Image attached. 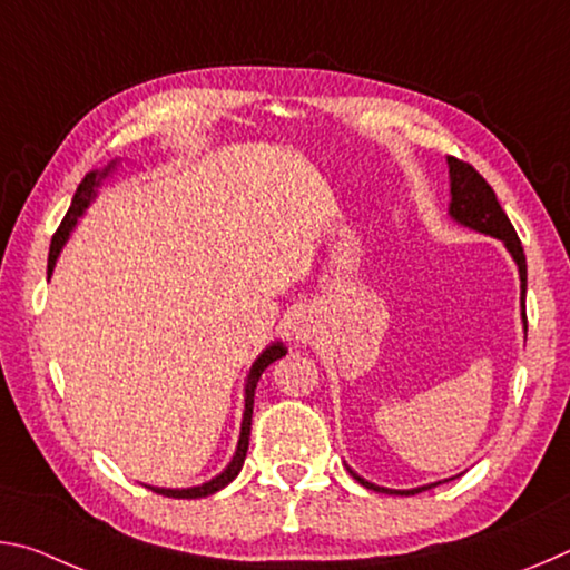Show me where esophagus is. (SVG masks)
Returning a JSON list of instances; mask_svg holds the SVG:
<instances>
[{
	"label": "esophagus",
	"mask_w": 570,
	"mask_h": 570,
	"mask_svg": "<svg viewBox=\"0 0 570 570\" xmlns=\"http://www.w3.org/2000/svg\"><path fill=\"white\" fill-rule=\"evenodd\" d=\"M292 336L298 344H308L316 336V320L312 314H296V320L292 324Z\"/></svg>",
	"instance_id": "esophagus-1"
}]
</instances>
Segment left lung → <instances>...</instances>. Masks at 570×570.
<instances>
[{"mask_svg": "<svg viewBox=\"0 0 570 570\" xmlns=\"http://www.w3.org/2000/svg\"><path fill=\"white\" fill-rule=\"evenodd\" d=\"M448 168H450V208H448L450 218L460 226L475 230V234L493 236L498 240H503L508 254L513 256V262L518 266V276H520V316H523V326L528 332V322H525L528 266H525V254H523V246H520L515 228L508 220L505 210L500 208L493 188L488 186L485 178H482L480 173L470 166V163H462L458 158H448ZM346 470H350V475L360 482V485H364L366 490H374V493L414 495V493H422V490L440 485V482H430V485H420V488H410V490H392V488L374 485V482L364 480L362 475H356L350 465H346Z\"/></svg>", "mask_w": 570, "mask_h": 570, "instance_id": "obj_1", "label": "left lung"}]
</instances>
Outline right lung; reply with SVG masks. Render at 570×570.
Segmentation results:
<instances>
[{"label": "right lung", "instance_id": "1", "mask_svg": "<svg viewBox=\"0 0 570 570\" xmlns=\"http://www.w3.org/2000/svg\"><path fill=\"white\" fill-rule=\"evenodd\" d=\"M118 158L110 160L108 166H105L102 170H90L88 176L82 178L80 186H77V193L72 198V206L70 210H67V216L62 220V226L57 228V234L52 236V244H50V258H47V278L52 276L55 272V264L57 258H60L62 248L67 244V238H70V234L77 226V220H80L85 216V210L90 208V204L95 198H98V190L105 183V178L110 176V173L118 168ZM286 354V346L284 342H272L266 346V350L256 356V362L250 364V370L246 374V384H244V417H240V432H238V442H236V452L234 458H230L228 465L224 468V472H218L216 478H210L208 482H200V485H193V488H156V485H146L150 488L153 493L158 495H166V498H186V500H193V498H208L218 493V490H224L228 482H234L236 475L240 472V468H244V460H246V450H248V435H250V414H254V392H256V384H258V377H262L264 370L272 362L282 360V356Z\"/></svg>", "mask_w": 570, "mask_h": 570}]
</instances>
